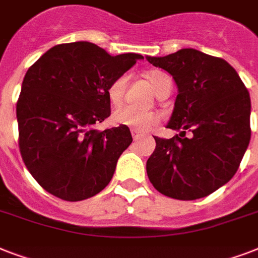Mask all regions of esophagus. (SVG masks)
Instances as JSON below:
<instances>
[{
  "instance_id": "obj_1",
  "label": "esophagus",
  "mask_w": 258,
  "mask_h": 258,
  "mask_svg": "<svg viewBox=\"0 0 258 258\" xmlns=\"http://www.w3.org/2000/svg\"><path fill=\"white\" fill-rule=\"evenodd\" d=\"M131 134H133V138L137 141L138 138H141L142 137V133L141 131H138V130H131Z\"/></svg>"
}]
</instances>
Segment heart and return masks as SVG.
<instances>
[{
  "mask_svg": "<svg viewBox=\"0 0 258 258\" xmlns=\"http://www.w3.org/2000/svg\"><path fill=\"white\" fill-rule=\"evenodd\" d=\"M147 78H149V82L153 87L154 92L157 95H159L162 89L166 88L167 86H171L170 76L162 71H151L147 75ZM125 86H127V76H119L109 84L108 89H107V96H108L111 104H120L123 96H124ZM112 120L116 124L131 127L134 130L146 133V131L153 130L159 123V116H158V113L153 112V111H137L131 107H121L113 112Z\"/></svg>",
  "mask_w": 258,
  "mask_h": 258,
  "instance_id": "heart-1",
  "label": "heart"
}]
</instances>
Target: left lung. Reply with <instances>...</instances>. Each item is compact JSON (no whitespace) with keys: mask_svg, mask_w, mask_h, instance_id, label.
<instances>
[{"mask_svg":"<svg viewBox=\"0 0 258 258\" xmlns=\"http://www.w3.org/2000/svg\"><path fill=\"white\" fill-rule=\"evenodd\" d=\"M146 58L178 87L167 128L179 131L171 139L154 138L157 147L146 165L150 182L170 198H204L232 179L248 149V89L224 58L192 48Z\"/></svg>","mask_w":258,"mask_h":258,"instance_id":"8db88e82","label":"left lung"}]
</instances>
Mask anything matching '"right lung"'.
Returning <instances> with one entry per match:
<instances>
[{"mask_svg": "<svg viewBox=\"0 0 258 258\" xmlns=\"http://www.w3.org/2000/svg\"><path fill=\"white\" fill-rule=\"evenodd\" d=\"M111 56L88 41L46 50L26 72L17 101L18 146L41 187L64 201L96 196L112 179L133 142L128 127L99 131L111 115L109 84L142 60Z\"/></svg>", "mask_w": 258, "mask_h": 258, "instance_id": "obj_1", "label": "right lung"}]
</instances>
